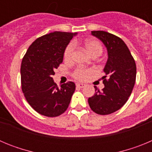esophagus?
I'll list each match as a JSON object with an SVG mask.
<instances>
[{
	"label": "esophagus",
	"mask_w": 152,
	"mask_h": 152,
	"mask_svg": "<svg viewBox=\"0 0 152 152\" xmlns=\"http://www.w3.org/2000/svg\"><path fill=\"white\" fill-rule=\"evenodd\" d=\"M76 86H77V88H83L85 87V84H80V83H77L76 84Z\"/></svg>",
	"instance_id": "34e87169"
}]
</instances>
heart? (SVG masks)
<instances>
[{"mask_svg":"<svg viewBox=\"0 0 152 152\" xmlns=\"http://www.w3.org/2000/svg\"><path fill=\"white\" fill-rule=\"evenodd\" d=\"M86 49L89 52L91 56H94V55H99L103 52V47L101 44L98 40L96 39H88L84 42V43ZM74 51H75V44L73 42L70 43L66 49L64 50V59L66 61H70L72 59V56H73ZM96 72L94 68H77L73 72V77L75 79L80 80V81H85L90 79V77L92 76Z\"/></svg>","mask_w":152,"mask_h":152,"instance_id":"b5f03b06","label":"heart"}]
</instances>
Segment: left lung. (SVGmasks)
<instances>
[{"instance_id":"1","label":"left lung","mask_w":152,"mask_h":152,"mask_svg":"<svg viewBox=\"0 0 152 152\" xmlns=\"http://www.w3.org/2000/svg\"><path fill=\"white\" fill-rule=\"evenodd\" d=\"M106 46L108 59L102 78L104 87L101 91L94 86L95 94L88 98L94 113L108 115L116 112L127 102L136 78V65L129 49L121 39L105 31H92Z\"/></svg>"}]
</instances>
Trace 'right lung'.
<instances>
[{
	"instance_id": "right-lung-1",
	"label": "right lung",
	"mask_w": 152,
	"mask_h": 152,
	"mask_svg": "<svg viewBox=\"0 0 152 152\" xmlns=\"http://www.w3.org/2000/svg\"><path fill=\"white\" fill-rule=\"evenodd\" d=\"M77 33L53 32L31 44L22 60L21 85L24 96L34 110L48 117L60 116L68 109L75 91L68 81L58 88L52 76L62 62L69 42Z\"/></svg>"
}]
</instances>
